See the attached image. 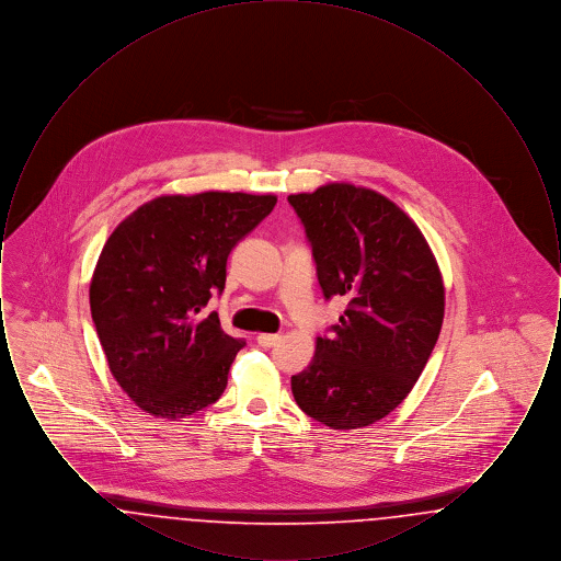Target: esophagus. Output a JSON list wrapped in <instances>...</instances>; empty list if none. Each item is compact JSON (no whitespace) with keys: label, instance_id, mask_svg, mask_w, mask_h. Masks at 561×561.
Returning <instances> with one entry per match:
<instances>
[{"label":"esophagus","instance_id":"1","mask_svg":"<svg viewBox=\"0 0 561 561\" xmlns=\"http://www.w3.org/2000/svg\"><path fill=\"white\" fill-rule=\"evenodd\" d=\"M279 341H282V334H259V336H256V343L265 348L277 345Z\"/></svg>","mask_w":561,"mask_h":561}]
</instances>
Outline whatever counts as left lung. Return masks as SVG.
Masks as SVG:
<instances>
[{
    "instance_id": "8db88e82",
    "label": "left lung",
    "mask_w": 561,
    "mask_h": 561,
    "mask_svg": "<svg viewBox=\"0 0 561 561\" xmlns=\"http://www.w3.org/2000/svg\"><path fill=\"white\" fill-rule=\"evenodd\" d=\"M325 298L347 309L293 376L298 408L330 428L368 427L396 410L427 366L444 321V282L425 236L373 188L330 183L288 195Z\"/></svg>"
}]
</instances>
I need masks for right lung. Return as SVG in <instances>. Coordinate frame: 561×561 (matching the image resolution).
Here are the masks:
<instances>
[{"mask_svg":"<svg viewBox=\"0 0 561 561\" xmlns=\"http://www.w3.org/2000/svg\"><path fill=\"white\" fill-rule=\"evenodd\" d=\"M275 195H161L108 236L90 311L108 370L145 412L179 421L218 400L245 343L202 309L225 290L227 259Z\"/></svg>","mask_w":561,"mask_h":561,"instance_id":"right-lung-1","label":"right lung"}]
</instances>
